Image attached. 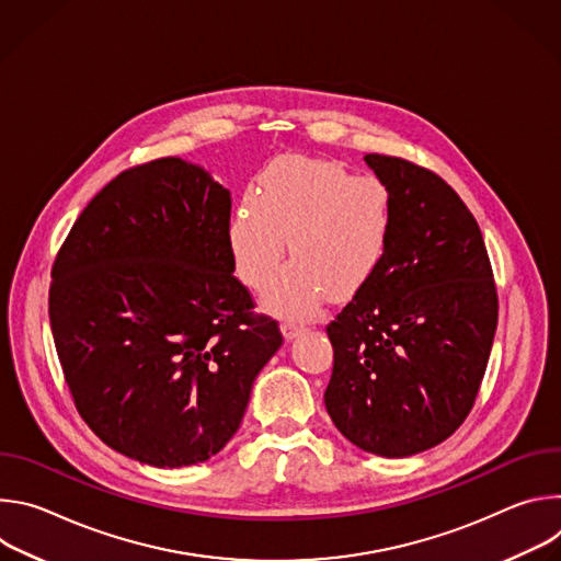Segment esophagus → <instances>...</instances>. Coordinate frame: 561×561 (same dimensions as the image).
<instances>
[{
	"label": "esophagus",
	"mask_w": 561,
	"mask_h": 561,
	"mask_svg": "<svg viewBox=\"0 0 561 561\" xmlns=\"http://www.w3.org/2000/svg\"><path fill=\"white\" fill-rule=\"evenodd\" d=\"M282 333H284L286 340H295V337H299L301 333H306V327H304V324H297V322H284Z\"/></svg>",
	"instance_id": "34e87169"
}]
</instances>
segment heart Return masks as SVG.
<instances>
[{
  "mask_svg": "<svg viewBox=\"0 0 561 561\" xmlns=\"http://www.w3.org/2000/svg\"><path fill=\"white\" fill-rule=\"evenodd\" d=\"M392 228L388 188L370 175L355 178L324 159L286 157L264 171L228 224L234 268L262 290L284 257L293 264L266 290V304L284 314H308L329 293L348 299L379 271Z\"/></svg>",
  "mask_w": 561,
  "mask_h": 561,
  "instance_id": "b5f03b06",
  "label": "heart"
}]
</instances>
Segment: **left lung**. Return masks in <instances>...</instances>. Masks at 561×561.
<instances>
[{"mask_svg": "<svg viewBox=\"0 0 561 561\" xmlns=\"http://www.w3.org/2000/svg\"><path fill=\"white\" fill-rule=\"evenodd\" d=\"M392 228L375 277L327 327V411L357 448L409 457L468 417L497 329V288L472 213L433 171L370 152Z\"/></svg>", "mask_w": 561, "mask_h": 561, "instance_id": "obj_1", "label": "left lung"}]
</instances>
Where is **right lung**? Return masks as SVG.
I'll use <instances>...</instances> for the list:
<instances>
[{
    "instance_id": "right-lung-1",
    "label": "right lung",
    "mask_w": 561,
    "mask_h": 561,
    "mask_svg": "<svg viewBox=\"0 0 561 561\" xmlns=\"http://www.w3.org/2000/svg\"><path fill=\"white\" fill-rule=\"evenodd\" d=\"M228 224L230 193L162 157L111 180L53 262L48 317L75 409L141 463L217 455L284 342L232 275Z\"/></svg>"
}]
</instances>
